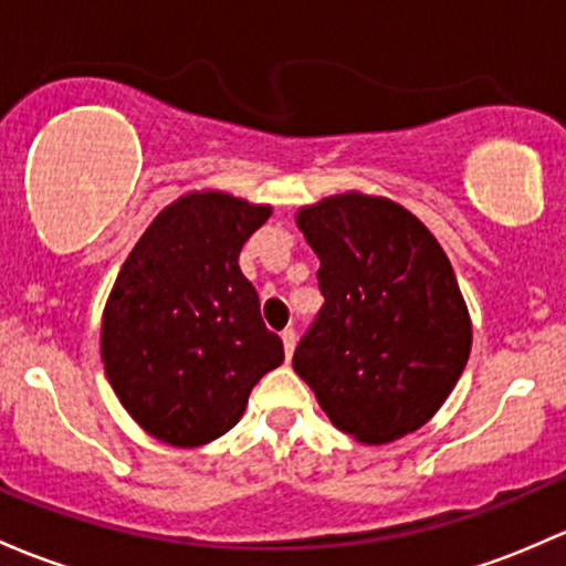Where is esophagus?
<instances>
[{"label":"esophagus","mask_w":566,"mask_h":566,"mask_svg":"<svg viewBox=\"0 0 566 566\" xmlns=\"http://www.w3.org/2000/svg\"><path fill=\"white\" fill-rule=\"evenodd\" d=\"M295 331L293 328H287V331H282V342H284V353H287V358L290 355H293V349H295Z\"/></svg>","instance_id":"1"}]
</instances>
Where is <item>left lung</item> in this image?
Wrapping results in <instances>:
<instances>
[{"instance_id":"1","label":"left lung","mask_w":566,"mask_h":566,"mask_svg":"<svg viewBox=\"0 0 566 566\" xmlns=\"http://www.w3.org/2000/svg\"><path fill=\"white\" fill-rule=\"evenodd\" d=\"M319 258L323 308L295 374L338 431L385 444L418 431L455 388L472 319L431 230L388 198L344 192L295 217Z\"/></svg>"}]
</instances>
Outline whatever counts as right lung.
<instances>
[{"label": "right lung", "mask_w": 566, "mask_h": 566, "mask_svg": "<svg viewBox=\"0 0 566 566\" xmlns=\"http://www.w3.org/2000/svg\"><path fill=\"white\" fill-rule=\"evenodd\" d=\"M271 206L189 192L157 213L118 271L103 312L111 388L143 431L174 448L228 433L249 392L284 360L238 268Z\"/></svg>", "instance_id": "add662e5"}]
</instances>
